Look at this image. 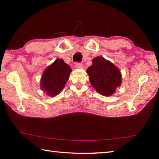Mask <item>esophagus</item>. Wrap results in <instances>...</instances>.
<instances>
[{"label": "esophagus", "instance_id": "obj_1", "mask_svg": "<svg viewBox=\"0 0 159 159\" xmlns=\"http://www.w3.org/2000/svg\"><path fill=\"white\" fill-rule=\"evenodd\" d=\"M75 66H76V68H79V69L83 68V64L82 63H80V62H76V65H75Z\"/></svg>", "mask_w": 159, "mask_h": 159}]
</instances>
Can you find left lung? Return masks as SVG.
Returning a JSON list of instances; mask_svg holds the SVG:
<instances>
[{"instance_id": "8db88e82", "label": "left lung", "mask_w": 159, "mask_h": 159, "mask_svg": "<svg viewBox=\"0 0 159 159\" xmlns=\"http://www.w3.org/2000/svg\"><path fill=\"white\" fill-rule=\"evenodd\" d=\"M87 73L93 87L102 95H111L115 93L116 88L121 84L120 71L104 57L94 58L92 66L87 69Z\"/></svg>"}]
</instances>
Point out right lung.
<instances>
[{
  "mask_svg": "<svg viewBox=\"0 0 159 159\" xmlns=\"http://www.w3.org/2000/svg\"><path fill=\"white\" fill-rule=\"evenodd\" d=\"M71 71V69L63 60L57 59L43 74L41 89L50 96L58 95L68 80Z\"/></svg>",
  "mask_w": 159,
  "mask_h": 159,
  "instance_id": "add662e5",
  "label": "right lung"
}]
</instances>
